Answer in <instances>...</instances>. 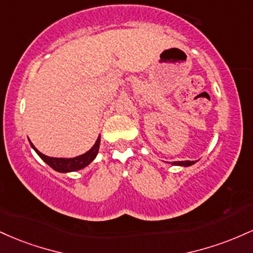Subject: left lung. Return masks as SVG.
Here are the masks:
<instances>
[{"label":"left lung","instance_id":"obj_1","mask_svg":"<svg viewBox=\"0 0 253 253\" xmlns=\"http://www.w3.org/2000/svg\"><path fill=\"white\" fill-rule=\"evenodd\" d=\"M195 162L194 161H183V162H172L173 165H183V167H189V165H193Z\"/></svg>","mask_w":253,"mask_h":253}]
</instances>
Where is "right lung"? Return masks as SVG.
<instances>
[{
  "mask_svg": "<svg viewBox=\"0 0 253 253\" xmlns=\"http://www.w3.org/2000/svg\"><path fill=\"white\" fill-rule=\"evenodd\" d=\"M100 140L101 139L100 136H98L96 143H95L94 146H92L88 152L84 153L82 156L75 157V158H52V157L42 155L40 151H38L36 147H34L33 144L31 145L32 147L36 150V152L39 155L40 158H42L46 164L50 165L52 169L58 171V172H70V171L83 169V168H85L86 165H89L92 161H94L98 152V149H100Z\"/></svg>",
  "mask_w": 253,
  "mask_h": 253,
  "instance_id": "right-lung-1",
  "label": "right lung"
}]
</instances>
